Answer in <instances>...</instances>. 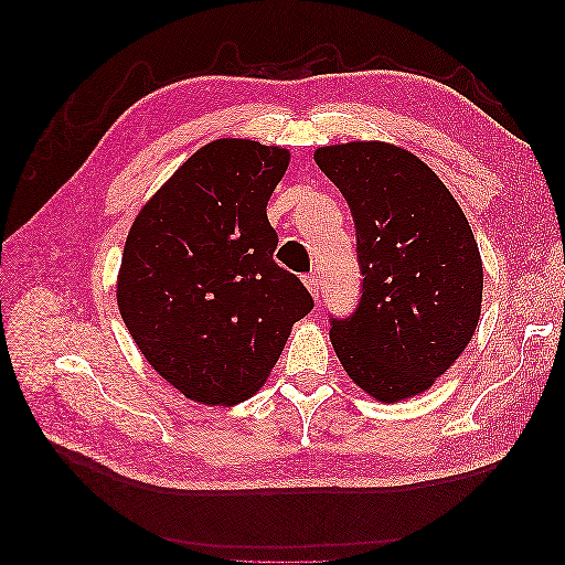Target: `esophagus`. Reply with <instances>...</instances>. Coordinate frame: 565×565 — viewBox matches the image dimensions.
Segmentation results:
<instances>
[{"label": "esophagus", "instance_id": "esophagus-1", "mask_svg": "<svg viewBox=\"0 0 565 565\" xmlns=\"http://www.w3.org/2000/svg\"><path fill=\"white\" fill-rule=\"evenodd\" d=\"M303 282H306L308 291L312 294V299H319V276L317 274H308V276H303Z\"/></svg>", "mask_w": 565, "mask_h": 565}]
</instances>
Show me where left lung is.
Listing matches in <instances>:
<instances>
[{
	"instance_id": "obj_1",
	"label": "left lung",
	"mask_w": 565,
	"mask_h": 565,
	"mask_svg": "<svg viewBox=\"0 0 565 565\" xmlns=\"http://www.w3.org/2000/svg\"><path fill=\"white\" fill-rule=\"evenodd\" d=\"M356 225L363 294L331 344L363 393L395 405L462 356L482 303V259L465 211L409 149L382 140L319 147Z\"/></svg>"
}]
</instances>
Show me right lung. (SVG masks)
Listing matches in <instances>:
<instances>
[{"instance_id":"1","label":"right lung","mask_w":565,"mask_h":565,"mask_svg":"<svg viewBox=\"0 0 565 565\" xmlns=\"http://www.w3.org/2000/svg\"><path fill=\"white\" fill-rule=\"evenodd\" d=\"M289 149L246 138L200 147L145 202L117 274V306L149 365L188 399L232 407L255 395L312 310L274 262L266 204Z\"/></svg>"}]
</instances>
